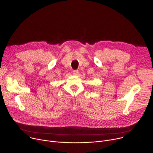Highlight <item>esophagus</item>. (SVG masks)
Masks as SVG:
<instances>
[{
	"label": "esophagus",
	"instance_id": "obj_1",
	"mask_svg": "<svg viewBox=\"0 0 153 153\" xmlns=\"http://www.w3.org/2000/svg\"><path fill=\"white\" fill-rule=\"evenodd\" d=\"M72 73H73V74L77 75L79 74V71L78 70H74L72 71Z\"/></svg>",
	"mask_w": 153,
	"mask_h": 153
}]
</instances>
